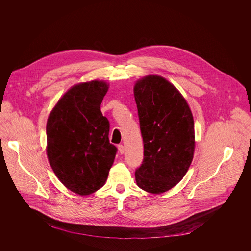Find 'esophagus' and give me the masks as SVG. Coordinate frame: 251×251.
Instances as JSON below:
<instances>
[{
	"label": "esophagus",
	"instance_id": "1",
	"mask_svg": "<svg viewBox=\"0 0 251 251\" xmlns=\"http://www.w3.org/2000/svg\"><path fill=\"white\" fill-rule=\"evenodd\" d=\"M118 151H119V152H120L121 154H123L124 151H125V147H124L123 145H119V146H118Z\"/></svg>",
	"mask_w": 251,
	"mask_h": 251
}]
</instances>
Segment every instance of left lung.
Segmentation results:
<instances>
[{
  "mask_svg": "<svg viewBox=\"0 0 251 251\" xmlns=\"http://www.w3.org/2000/svg\"><path fill=\"white\" fill-rule=\"evenodd\" d=\"M133 93L144 142L143 163L135 179L145 191L160 194L177 185L192 162V112L179 90L159 75L138 79Z\"/></svg>",
  "mask_w": 251,
  "mask_h": 251,
  "instance_id": "obj_1",
  "label": "left lung"
}]
</instances>
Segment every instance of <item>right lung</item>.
<instances>
[{
	"label": "right lung",
	"instance_id": "add662e5",
	"mask_svg": "<svg viewBox=\"0 0 251 251\" xmlns=\"http://www.w3.org/2000/svg\"><path fill=\"white\" fill-rule=\"evenodd\" d=\"M109 89L102 80L73 85L51 110L46 154L57 178L72 192L90 195L106 181L117 148L100 104Z\"/></svg>",
	"mask_w": 251,
	"mask_h": 251
}]
</instances>
